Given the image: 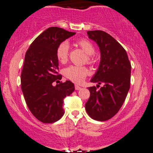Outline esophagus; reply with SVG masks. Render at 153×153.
<instances>
[{
	"label": "esophagus",
	"instance_id": "1",
	"mask_svg": "<svg viewBox=\"0 0 153 153\" xmlns=\"http://www.w3.org/2000/svg\"><path fill=\"white\" fill-rule=\"evenodd\" d=\"M75 90H80V89H81V87H80L79 85H75Z\"/></svg>",
	"mask_w": 153,
	"mask_h": 153
}]
</instances>
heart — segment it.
I'll use <instances>...</instances> for the list:
<instances>
[{
    "label": "heart",
    "instance_id": "1",
    "mask_svg": "<svg viewBox=\"0 0 153 153\" xmlns=\"http://www.w3.org/2000/svg\"><path fill=\"white\" fill-rule=\"evenodd\" d=\"M78 45L84 51L85 53L88 54L87 61L88 63L94 62L93 53H94V47L93 44L87 39H81L77 42ZM69 52V45L66 42H61L57 46L56 50V56L57 60L61 63H65L68 61ZM89 74V71L85 67L76 66V65H70L65 68L63 70V75L69 80L74 82H82Z\"/></svg>",
    "mask_w": 153,
    "mask_h": 153
}]
</instances>
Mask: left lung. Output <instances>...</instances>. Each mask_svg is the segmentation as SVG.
I'll use <instances>...</instances> for the list:
<instances>
[{
  "mask_svg": "<svg viewBox=\"0 0 153 153\" xmlns=\"http://www.w3.org/2000/svg\"><path fill=\"white\" fill-rule=\"evenodd\" d=\"M87 33L99 46L101 55L99 67L90 82H97V85L103 83L104 86L99 90L95 86L88 88L90 96L85 109L92 119L107 121L119 111L128 94L131 63L123 46L107 32L94 30Z\"/></svg>",
  "mask_w": 153,
  "mask_h": 153,
  "instance_id": "1",
  "label": "left lung"
}]
</instances>
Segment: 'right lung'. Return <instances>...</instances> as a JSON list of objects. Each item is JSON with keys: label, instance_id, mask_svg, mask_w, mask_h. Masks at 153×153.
<instances>
[{"label": "right lung", "instance_id": "obj_1", "mask_svg": "<svg viewBox=\"0 0 153 153\" xmlns=\"http://www.w3.org/2000/svg\"><path fill=\"white\" fill-rule=\"evenodd\" d=\"M75 34L57 27H49L34 39L25 54L21 88L29 109L42 123L59 121L64 114L63 99L75 90L70 80L53 85L62 78L57 73V46Z\"/></svg>", "mask_w": 153, "mask_h": 153}]
</instances>
